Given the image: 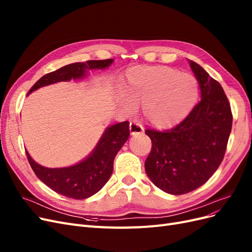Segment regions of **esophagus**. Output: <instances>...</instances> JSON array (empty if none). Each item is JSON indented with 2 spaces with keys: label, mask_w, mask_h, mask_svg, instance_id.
Returning a JSON list of instances; mask_svg holds the SVG:
<instances>
[{
  "label": "esophagus",
  "mask_w": 252,
  "mask_h": 252,
  "mask_svg": "<svg viewBox=\"0 0 252 252\" xmlns=\"http://www.w3.org/2000/svg\"><path fill=\"white\" fill-rule=\"evenodd\" d=\"M129 131H131L132 135H138V134H142L144 132V128L140 123H138L137 120H134L129 124Z\"/></svg>",
  "instance_id": "34e87169"
}]
</instances>
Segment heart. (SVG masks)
I'll return each instance as SVG.
<instances>
[{"instance_id": "obj_1", "label": "heart", "mask_w": 252, "mask_h": 252, "mask_svg": "<svg viewBox=\"0 0 252 252\" xmlns=\"http://www.w3.org/2000/svg\"><path fill=\"white\" fill-rule=\"evenodd\" d=\"M124 92L131 104L143 106L146 119L158 126L178 123L193 108L198 85L189 73L167 66H137L126 73ZM128 111L131 105L126 104Z\"/></svg>"}]
</instances>
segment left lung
Wrapping results in <instances>:
<instances>
[{"label":"left lung","mask_w":252,"mask_h":252,"mask_svg":"<svg viewBox=\"0 0 252 252\" xmlns=\"http://www.w3.org/2000/svg\"><path fill=\"white\" fill-rule=\"evenodd\" d=\"M201 99L182 123L166 131L148 128L152 151L145 172L166 193L182 195L199 188L224 158L232 125L230 105L220 83L190 61Z\"/></svg>","instance_id":"8db88e82"}]
</instances>
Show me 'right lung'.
<instances>
[{
  "instance_id": "1",
  "label": "right lung",
  "mask_w": 252,
  "mask_h": 252,
  "mask_svg": "<svg viewBox=\"0 0 252 252\" xmlns=\"http://www.w3.org/2000/svg\"><path fill=\"white\" fill-rule=\"evenodd\" d=\"M113 62L112 59L89 60L65 65V66L46 73L37 81L28 94L42 86L51 84L77 80L86 76L87 70L104 69ZM129 136L128 121L109 126L91 155L82 162L64 168H46L37 164L26 151L33 171L42 183L55 192L73 199H85L98 192L113 172L115 156L126 143Z\"/></svg>"
}]
</instances>
